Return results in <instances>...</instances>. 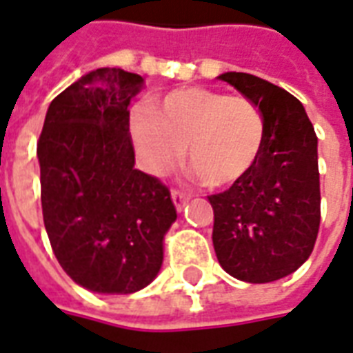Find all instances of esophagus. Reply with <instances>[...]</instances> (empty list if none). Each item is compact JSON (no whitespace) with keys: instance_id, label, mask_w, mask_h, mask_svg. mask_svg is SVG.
<instances>
[{"instance_id":"1","label":"esophagus","mask_w":353,"mask_h":353,"mask_svg":"<svg viewBox=\"0 0 353 353\" xmlns=\"http://www.w3.org/2000/svg\"><path fill=\"white\" fill-rule=\"evenodd\" d=\"M189 196L183 194V192H179V190H172V202L176 205L177 211H181L185 208V203H187Z\"/></svg>"}]
</instances>
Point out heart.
<instances>
[{
    "mask_svg": "<svg viewBox=\"0 0 353 353\" xmlns=\"http://www.w3.org/2000/svg\"><path fill=\"white\" fill-rule=\"evenodd\" d=\"M132 134L143 168L163 174L181 161L208 187H228L249 174L262 153L265 121L247 97H228L205 88H181L143 104L132 119Z\"/></svg>",
    "mask_w": 353,
    "mask_h": 353,
    "instance_id": "heart-1",
    "label": "heart"
}]
</instances>
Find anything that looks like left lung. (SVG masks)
<instances>
[{"label": "left lung", "instance_id": "1", "mask_svg": "<svg viewBox=\"0 0 353 353\" xmlns=\"http://www.w3.org/2000/svg\"><path fill=\"white\" fill-rule=\"evenodd\" d=\"M263 114L265 140L249 174L210 196L213 247L237 281L263 284L307 262L320 228L318 138L296 97L247 72L216 77Z\"/></svg>", "mask_w": 353, "mask_h": 353}]
</instances>
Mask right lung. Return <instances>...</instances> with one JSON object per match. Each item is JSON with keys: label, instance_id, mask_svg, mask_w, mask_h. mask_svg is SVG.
Segmentation results:
<instances>
[{"label": "right lung", "instance_id": "obj_1", "mask_svg": "<svg viewBox=\"0 0 353 353\" xmlns=\"http://www.w3.org/2000/svg\"><path fill=\"white\" fill-rule=\"evenodd\" d=\"M142 82L119 67L83 74L52 101L37 143L52 250L95 294H134L153 283L177 219L168 189L134 168L129 104Z\"/></svg>", "mask_w": 353, "mask_h": 353}]
</instances>
